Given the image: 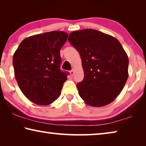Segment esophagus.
Here are the masks:
<instances>
[{
	"label": "esophagus",
	"mask_w": 146,
	"mask_h": 146,
	"mask_svg": "<svg viewBox=\"0 0 146 146\" xmlns=\"http://www.w3.org/2000/svg\"><path fill=\"white\" fill-rule=\"evenodd\" d=\"M70 74H71V76H73V75H74V71H73V70H71V71H70Z\"/></svg>",
	"instance_id": "obj_1"
}]
</instances>
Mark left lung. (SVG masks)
Here are the masks:
<instances>
[{
    "label": "left lung",
    "mask_w": 146,
    "mask_h": 146,
    "mask_svg": "<svg viewBox=\"0 0 146 146\" xmlns=\"http://www.w3.org/2000/svg\"><path fill=\"white\" fill-rule=\"evenodd\" d=\"M68 40L80 53L84 72L76 84L80 97L93 107L112 102L128 78L129 59L120 42L93 29L73 31Z\"/></svg>",
    "instance_id": "8db88e82"
}]
</instances>
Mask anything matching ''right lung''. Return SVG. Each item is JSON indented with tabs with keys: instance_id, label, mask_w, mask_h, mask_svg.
I'll use <instances>...</instances> for the list:
<instances>
[{
	"instance_id": "1",
	"label": "right lung",
	"mask_w": 146,
	"mask_h": 146,
	"mask_svg": "<svg viewBox=\"0 0 146 146\" xmlns=\"http://www.w3.org/2000/svg\"><path fill=\"white\" fill-rule=\"evenodd\" d=\"M68 35L53 31L29 36L13 56L15 76L22 92L32 102L46 106L60 97L68 72L60 69V51Z\"/></svg>"
}]
</instances>
